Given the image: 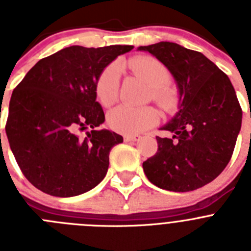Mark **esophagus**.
Segmentation results:
<instances>
[{
  "instance_id": "34e87169",
  "label": "esophagus",
  "mask_w": 251,
  "mask_h": 251,
  "mask_svg": "<svg viewBox=\"0 0 251 251\" xmlns=\"http://www.w3.org/2000/svg\"><path fill=\"white\" fill-rule=\"evenodd\" d=\"M139 139H141V136H136V134H134V136H124V141L126 142H137V141H139Z\"/></svg>"
}]
</instances>
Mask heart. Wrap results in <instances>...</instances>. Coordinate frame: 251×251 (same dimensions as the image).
Returning a JSON list of instances; mask_svg holds the SVG:
<instances>
[{"mask_svg": "<svg viewBox=\"0 0 251 251\" xmlns=\"http://www.w3.org/2000/svg\"><path fill=\"white\" fill-rule=\"evenodd\" d=\"M128 68L152 88V98L157 104L165 109H171L175 105V93L167 85L171 74L161 61L151 56H139L130 60ZM118 85V68L109 65L101 72L95 84V95L101 105L109 106L117 100ZM158 119L157 110L151 106L132 108L128 105H119L108 114V126L115 132L132 136L156 126Z\"/></svg>", "mask_w": 251, "mask_h": 251, "instance_id": "b5f03b06", "label": "heart"}]
</instances>
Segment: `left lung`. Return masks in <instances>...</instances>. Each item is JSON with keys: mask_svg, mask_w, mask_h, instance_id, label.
Returning <instances> with one entry per match:
<instances>
[{"mask_svg": "<svg viewBox=\"0 0 251 251\" xmlns=\"http://www.w3.org/2000/svg\"><path fill=\"white\" fill-rule=\"evenodd\" d=\"M172 74L178 90V112L156 137L158 150L143 162L146 176L157 187L194 191L214 181L227 166L241 128L236 93L225 73L199 51L168 41L139 46Z\"/></svg>", "mask_w": 251, "mask_h": 251, "instance_id": "left-lung-1", "label": "left lung"}]
</instances>
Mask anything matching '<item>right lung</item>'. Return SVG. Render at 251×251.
Listing matches in <instances>:
<instances>
[{"mask_svg": "<svg viewBox=\"0 0 251 251\" xmlns=\"http://www.w3.org/2000/svg\"><path fill=\"white\" fill-rule=\"evenodd\" d=\"M133 46H70L37 61L11 95L6 134L22 174L56 197L90 191L103 181L109 152L123 137L104 123L95 84ZM89 129L85 139L77 133Z\"/></svg>", "mask_w": 251, "mask_h": 251, "instance_id": "right-lung-1", "label": "right lung"}]
</instances>
